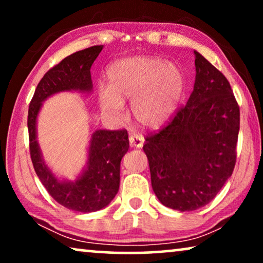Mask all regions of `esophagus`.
Wrapping results in <instances>:
<instances>
[{"label": "esophagus", "instance_id": "esophagus-1", "mask_svg": "<svg viewBox=\"0 0 263 263\" xmlns=\"http://www.w3.org/2000/svg\"><path fill=\"white\" fill-rule=\"evenodd\" d=\"M129 143H130L132 147H136V148H140V147L143 146V138L140 135L132 134L129 136Z\"/></svg>", "mask_w": 263, "mask_h": 263}]
</instances>
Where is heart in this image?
Listing matches in <instances>:
<instances>
[{"instance_id": "obj_1", "label": "heart", "mask_w": 263, "mask_h": 263, "mask_svg": "<svg viewBox=\"0 0 263 263\" xmlns=\"http://www.w3.org/2000/svg\"><path fill=\"white\" fill-rule=\"evenodd\" d=\"M106 77L107 89L99 93L102 109L118 117L122 104L132 100L133 116L147 128H160L170 120L185 88L181 68L158 57L120 60L107 68Z\"/></svg>"}]
</instances>
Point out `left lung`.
<instances>
[{
    "mask_svg": "<svg viewBox=\"0 0 263 263\" xmlns=\"http://www.w3.org/2000/svg\"><path fill=\"white\" fill-rule=\"evenodd\" d=\"M194 91L159 132L146 136L153 192L181 212L210 203L236 164L239 106L228 79L197 51Z\"/></svg>",
    "mask_w": 263,
    "mask_h": 263,
    "instance_id": "1",
    "label": "left lung"
}]
</instances>
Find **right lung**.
Listing matches in <instances>:
<instances>
[{
    "mask_svg": "<svg viewBox=\"0 0 263 263\" xmlns=\"http://www.w3.org/2000/svg\"><path fill=\"white\" fill-rule=\"evenodd\" d=\"M103 45L84 49L63 59L45 73L35 88L28 107L27 127L30 154L34 171L48 193L68 210L88 213L109 204L120 188L121 160L129 148L128 132L96 130L88 148L87 167L77 181H60L42 158L37 142L35 122L42 102L62 91L91 92V67Z\"/></svg>",
    "mask_w": 263,
    "mask_h": 263,
    "instance_id": "obj_1",
    "label": "right lung"
}]
</instances>
